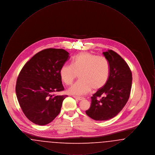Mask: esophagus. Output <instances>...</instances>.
Instances as JSON below:
<instances>
[{
    "label": "esophagus",
    "instance_id": "esophagus-1",
    "mask_svg": "<svg viewBox=\"0 0 155 155\" xmlns=\"http://www.w3.org/2000/svg\"><path fill=\"white\" fill-rule=\"evenodd\" d=\"M75 99H77V100H78V101H82V100H83L84 98V97H78V96H73Z\"/></svg>",
    "mask_w": 155,
    "mask_h": 155
}]
</instances>
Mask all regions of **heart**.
I'll return each mask as SVG.
<instances>
[{
	"mask_svg": "<svg viewBox=\"0 0 155 155\" xmlns=\"http://www.w3.org/2000/svg\"><path fill=\"white\" fill-rule=\"evenodd\" d=\"M110 73V64L105 58L83 52L73 58L71 65L61 67L60 77L64 84L70 85L78 75L80 80L68 89V93L81 96L88 94L92 88L98 90L103 88L108 81Z\"/></svg>",
	"mask_w": 155,
	"mask_h": 155,
	"instance_id": "b5f03b06",
	"label": "heart"
}]
</instances>
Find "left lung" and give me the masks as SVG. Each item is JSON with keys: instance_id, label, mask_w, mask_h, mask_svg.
Masks as SVG:
<instances>
[{"instance_id": "8db88e82", "label": "left lung", "mask_w": 155, "mask_h": 155, "mask_svg": "<svg viewBox=\"0 0 155 155\" xmlns=\"http://www.w3.org/2000/svg\"><path fill=\"white\" fill-rule=\"evenodd\" d=\"M103 54L110 64L109 78L91 97L90 108L85 111L97 121L113 118L123 109L130 97L133 80L130 67L117 53L108 50Z\"/></svg>"}]
</instances>
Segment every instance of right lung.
Returning a JSON list of instances; mask_svg holds the SVG:
<instances>
[{
    "instance_id": "add662e5",
    "label": "right lung",
    "mask_w": 155,
    "mask_h": 155,
    "mask_svg": "<svg viewBox=\"0 0 155 155\" xmlns=\"http://www.w3.org/2000/svg\"><path fill=\"white\" fill-rule=\"evenodd\" d=\"M69 58L64 49H46L35 54L22 67L15 92L23 113L33 123L46 125L60 112L67 96L54 94L64 90L60 70Z\"/></svg>"
}]
</instances>
